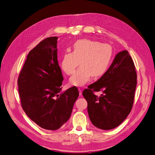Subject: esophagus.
<instances>
[{"label":"esophagus","instance_id":"1","mask_svg":"<svg viewBox=\"0 0 155 155\" xmlns=\"http://www.w3.org/2000/svg\"><path fill=\"white\" fill-rule=\"evenodd\" d=\"M78 90H79V96H81V95H82V91H81V88H79Z\"/></svg>","mask_w":155,"mask_h":155}]
</instances>
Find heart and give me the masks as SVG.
<instances>
[{
	"label": "heart",
	"instance_id": "1",
	"mask_svg": "<svg viewBox=\"0 0 155 155\" xmlns=\"http://www.w3.org/2000/svg\"><path fill=\"white\" fill-rule=\"evenodd\" d=\"M112 56V49L109 44L91 39H80L73 45L72 51L65 52L61 60V67L67 75L74 73L70 78V85L81 87L86 84L92 76L99 78L109 68Z\"/></svg>",
	"mask_w": 155,
	"mask_h": 155
}]
</instances>
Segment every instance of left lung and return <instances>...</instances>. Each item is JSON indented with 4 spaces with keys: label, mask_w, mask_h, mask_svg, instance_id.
<instances>
[{
    "label": "left lung",
    "mask_w": 155,
    "mask_h": 155,
    "mask_svg": "<svg viewBox=\"0 0 155 155\" xmlns=\"http://www.w3.org/2000/svg\"><path fill=\"white\" fill-rule=\"evenodd\" d=\"M137 72L127 50L118 53L100 79L83 92L89 118L96 127L110 130L120 125L132 109L137 87ZM94 91L103 94L97 97Z\"/></svg>",
    "instance_id": "8db88e82"
}]
</instances>
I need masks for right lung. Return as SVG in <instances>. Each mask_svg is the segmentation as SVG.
<instances>
[{
  "mask_svg": "<svg viewBox=\"0 0 155 155\" xmlns=\"http://www.w3.org/2000/svg\"><path fill=\"white\" fill-rule=\"evenodd\" d=\"M57 37L42 41L28 54L18 79L21 105L41 128L55 130L69 120L79 96L76 87L62 90Z\"/></svg>",
  "mask_w": 155,
  "mask_h": 155,
  "instance_id": "obj_1",
  "label": "right lung"
}]
</instances>
